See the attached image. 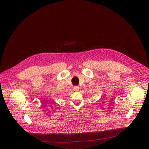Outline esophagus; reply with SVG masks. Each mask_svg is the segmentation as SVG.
I'll list each match as a JSON object with an SVG mask.
<instances>
[{"label": "esophagus", "instance_id": "obj_1", "mask_svg": "<svg viewBox=\"0 0 149 149\" xmlns=\"http://www.w3.org/2000/svg\"><path fill=\"white\" fill-rule=\"evenodd\" d=\"M79 89V87L78 86H75L74 87V90L75 91H78Z\"/></svg>", "mask_w": 149, "mask_h": 149}]
</instances>
